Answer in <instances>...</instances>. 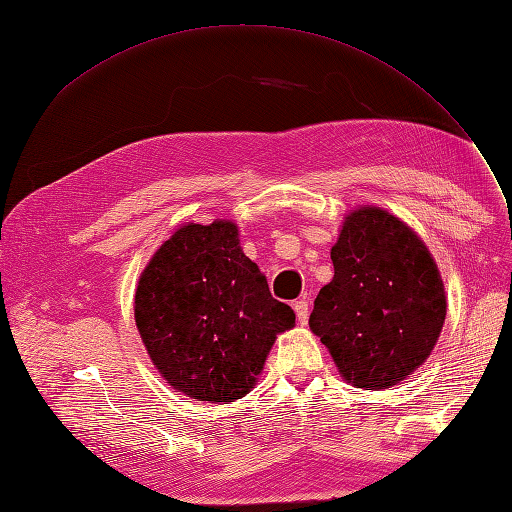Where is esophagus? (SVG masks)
I'll return each instance as SVG.
<instances>
[{
    "label": "esophagus",
    "instance_id": "obj_1",
    "mask_svg": "<svg viewBox=\"0 0 512 512\" xmlns=\"http://www.w3.org/2000/svg\"><path fill=\"white\" fill-rule=\"evenodd\" d=\"M292 307H294V312H297V320L301 324H307V318H309V305H307V301L301 299V301L294 303Z\"/></svg>",
    "mask_w": 512,
    "mask_h": 512
}]
</instances>
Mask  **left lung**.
Returning a JSON list of instances; mask_svg holds the SVG:
<instances>
[{
    "mask_svg": "<svg viewBox=\"0 0 512 512\" xmlns=\"http://www.w3.org/2000/svg\"><path fill=\"white\" fill-rule=\"evenodd\" d=\"M335 275L309 327L348 382L389 389L423 365L446 318L444 284L425 243L376 207L350 213L331 250Z\"/></svg>",
    "mask_w": 512,
    "mask_h": 512,
    "instance_id": "left-lung-1",
    "label": "left lung"
}]
</instances>
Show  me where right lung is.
Returning a JSON list of instances; mask_svg holds the SVG:
<instances>
[{
  "label": "right lung",
  "instance_id": "add662e5",
  "mask_svg": "<svg viewBox=\"0 0 512 512\" xmlns=\"http://www.w3.org/2000/svg\"><path fill=\"white\" fill-rule=\"evenodd\" d=\"M134 318L153 365L198 401L250 393L292 307L271 297L265 273L239 247L232 222L179 228L149 260Z\"/></svg>",
  "mask_w": 512,
  "mask_h": 512
}]
</instances>
